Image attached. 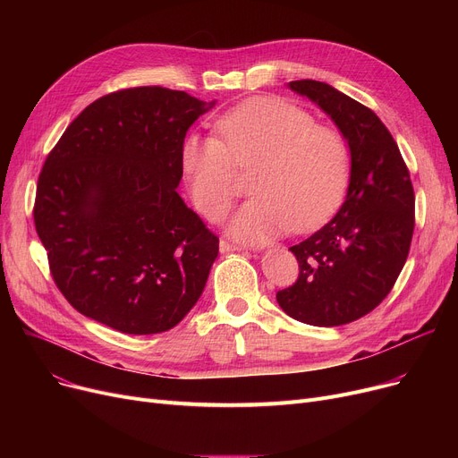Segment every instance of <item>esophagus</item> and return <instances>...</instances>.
<instances>
[{
  "instance_id": "esophagus-1",
  "label": "esophagus",
  "mask_w": 458,
  "mask_h": 458,
  "mask_svg": "<svg viewBox=\"0 0 458 458\" xmlns=\"http://www.w3.org/2000/svg\"><path fill=\"white\" fill-rule=\"evenodd\" d=\"M219 250L225 254V252H235V250H242V249H239V247H237V245H233V243L225 242V239H221V242H219Z\"/></svg>"
}]
</instances>
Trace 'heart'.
<instances>
[{
    "label": "heart",
    "mask_w": 458,
    "mask_h": 458,
    "mask_svg": "<svg viewBox=\"0 0 458 458\" xmlns=\"http://www.w3.org/2000/svg\"><path fill=\"white\" fill-rule=\"evenodd\" d=\"M215 135L189 133L182 171L191 199L209 221L230 209L239 192L237 168L252 171L250 199L228 225L233 237L261 245L290 228L321 226L342 204L351 157L344 137L304 109L256 96L216 118Z\"/></svg>",
    "instance_id": "1"
}]
</instances>
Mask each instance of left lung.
<instances>
[{
  "label": "left lung",
  "mask_w": 458,
  "mask_h": 458,
  "mask_svg": "<svg viewBox=\"0 0 458 458\" xmlns=\"http://www.w3.org/2000/svg\"><path fill=\"white\" fill-rule=\"evenodd\" d=\"M319 106L351 152L347 197L334 219L290 250L299 278L276 293L287 316L314 327L356 321L386 297L414 232V189L397 142L366 106L323 81H292Z\"/></svg>",
  "instance_id": "left-lung-1"
}]
</instances>
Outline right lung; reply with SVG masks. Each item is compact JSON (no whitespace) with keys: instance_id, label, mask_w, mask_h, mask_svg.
Instances as JSON below:
<instances>
[{"instance_id":"right-lung-1","label":"right lung","mask_w":458,"mask_h":458,"mask_svg":"<svg viewBox=\"0 0 458 458\" xmlns=\"http://www.w3.org/2000/svg\"><path fill=\"white\" fill-rule=\"evenodd\" d=\"M215 102L135 87L102 96L47 154L33 208L52 276L80 314L124 334L176 327L219 237L185 206L182 142Z\"/></svg>"}]
</instances>
